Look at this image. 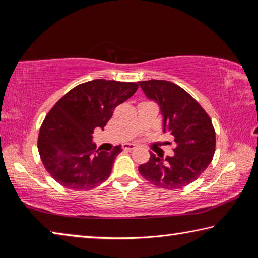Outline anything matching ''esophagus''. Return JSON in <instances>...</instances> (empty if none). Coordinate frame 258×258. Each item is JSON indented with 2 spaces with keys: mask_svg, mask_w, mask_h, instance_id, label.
<instances>
[{
  "mask_svg": "<svg viewBox=\"0 0 258 258\" xmlns=\"http://www.w3.org/2000/svg\"><path fill=\"white\" fill-rule=\"evenodd\" d=\"M134 148H135L134 143H125V145H123L124 150H133Z\"/></svg>",
  "mask_w": 258,
  "mask_h": 258,
  "instance_id": "34e87169",
  "label": "esophagus"
}]
</instances>
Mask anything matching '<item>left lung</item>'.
<instances>
[{
  "label": "left lung",
  "instance_id": "1",
  "mask_svg": "<svg viewBox=\"0 0 258 258\" xmlns=\"http://www.w3.org/2000/svg\"><path fill=\"white\" fill-rule=\"evenodd\" d=\"M143 92L160 107L164 133L174 137L172 157L150 152L148 163L139 172L148 182L164 190L190 184L208 167L215 152L216 137L211 117L191 95L176 84L164 80L139 82Z\"/></svg>",
  "mask_w": 258,
  "mask_h": 258
}]
</instances>
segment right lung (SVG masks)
I'll use <instances>...</instances> for the list:
<instances>
[{
    "label": "right lung",
    "instance_id": "right-lung-1",
    "mask_svg": "<svg viewBox=\"0 0 258 258\" xmlns=\"http://www.w3.org/2000/svg\"><path fill=\"white\" fill-rule=\"evenodd\" d=\"M138 83L94 80L77 85L47 113L38 134L37 148L50 175L64 187L86 191L110 176L120 146L97 150L92 133L102 128L117 106L137 92Z\"/></svg>",
    "mask_w": 258,
    "mask_h": 258
}]
</instances>
